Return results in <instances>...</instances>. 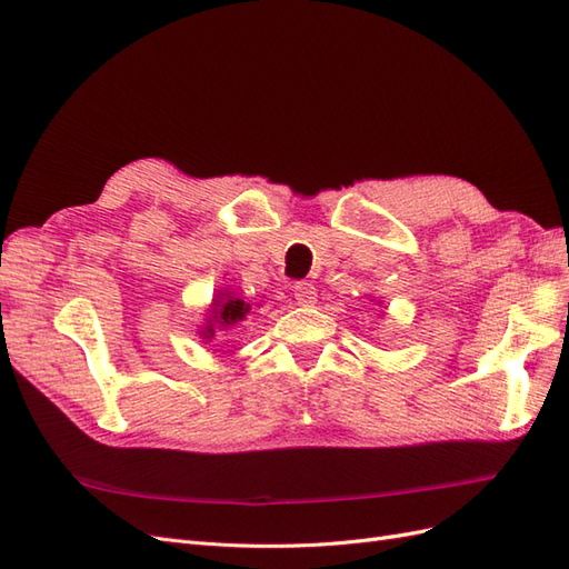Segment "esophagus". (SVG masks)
Returning <instances> with one entry per match:
<instances>
[{
    "label": "esophagus",
    "instance_id": "34e87169",
    "mask_svg": "<svg viewBox=\"0 0 569 569\" xmlns=\"http://www.w3.org/2000/svg\"><path fill=\"white\" fill-rule=\"evenodd\" d=\"M295 299L301 303V306H313L318 301V291L311 282H297L295 284Z\"/></svg>",
    "mask_w": 569,
    "mask_h": 569
}]
</instances>
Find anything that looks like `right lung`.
<instances>
[{"label":"right lung","instance_id":"add662e5","mask_svg":"<svg viewBox=\"0 0 569 569\" xmlns=\"http://www.w3.org/2000/svg\"><path fill=\"white\" fill-rule=\"evenodd\" d=\"M251 311V306L242 299L230 297V295H218L211 308V316L206 320V327L201 330L203 339H211L216 335V327H230L242 322L247 313Z\"/></svg>","mask_w":569,"mask_h":569}]
</instances>
